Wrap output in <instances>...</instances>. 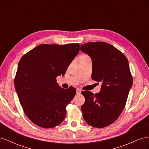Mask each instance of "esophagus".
<instances>
[{"instance_id":"1","label":"esophagus","mask_w":149,"mask_h":149,"mask_svg":"<svg viewBox=\"0 0 149 149\" xmlns=\"http://www.w3.org/2000/svg\"><path fill=\"white\" fill-rule=\"evenodd\" d=\"M81 90L79 89H76V94H78V95H79V94H81Z\"/></svg>"}]
</instances>
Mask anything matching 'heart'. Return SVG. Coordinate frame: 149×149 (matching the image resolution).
Returning a JSON list of instances; mask_svg holds the SVG:
<instances>
[{
  "label": "heart",
  "instance_id": "heart-1",
  "mask_svg": "<svg viewBox=\"0 0 149 149\" xmlns=\"http://www.w3.org/2000/svg\"><path fill=\"white\" fill-rule=\"evenodd\" d=\"M79 58H83V59H88V58H90V57L87 55H83L80 56Z\"/></svg>",
  "mask_w": 149,
  "mask_h": 149
}]
</instances>
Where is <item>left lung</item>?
Masks as SVG:
<instances>
[{"mask_svg":"<svg viewBox=\"0 0 149 149\" xmlns=\"http://www.w3.org/2000/svg\"><path fill=\"white\" fill-rule=\"evenodd\" d=\"M80 49L92 60V79L102 83L99 93L81 92L85 97L81 106L83 118L93 127H105L118 119L127 101L133 83L129 62L118 49L106 42L87 43Z\"/></svg>","mask_w":149,"mask_h":149,"instance_id":"1","label":"left lung"}]
</instances>
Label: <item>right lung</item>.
Here are the masks:
<instances>
[{
	"label": "right lung",
	"mask_w": 149,
	"mask_h": 149,
	"mask_svg": "<svg viewBox=\"0 0 149 149\" xmlns=\"http://www.w3.org/2000/svg\"><path fill=\"white\" fill-rule=\"evenodd\" d=\"M79 46L41 44L21 58L15 88L25 114L40 127H55L65 118L66 107L75 96L76 89L61 88L56 78L65 74Z\"/></svg>",
	"instance_id": "add662e5"
}]
</instances>
